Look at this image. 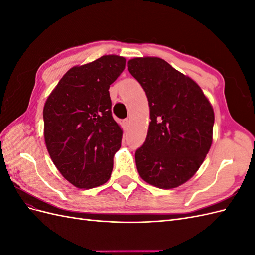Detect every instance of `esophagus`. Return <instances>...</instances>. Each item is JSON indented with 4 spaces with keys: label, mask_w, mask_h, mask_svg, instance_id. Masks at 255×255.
<instances>
[{
    "label": "esophagus",
    "mask_w": 255,
    "mask_h": 255,
    "mask_svg": "<svg viewBox=\"0 0 255 255\" xmlns=\"http://www.w3.org/2000/svg\"><path fill=\"white\" fill-rule=\"evenodd\" d=\"M123 126H125V128H126L129 126V119H128V118H127V119L123 120Z\"/></svg>",
    "instance_id": "obj_1"
}]
</instances>
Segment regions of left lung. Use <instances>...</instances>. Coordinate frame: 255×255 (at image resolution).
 Masks as SVG:
<instances>
[{
  "instance_id": "1",
  "label": "left lung",
  "mask_w": 255,
  "mask_h": 255,
  "mask_svg": "<svg viewBox=\"0 0 255 255\" xmlns=\"http://www.w3.org/2000/svg\"><path fill=\"white\" fill-rule=\"evenodd\" d=\"M128 71L145 91L150 125L135 153L141 179L171 189L194 175L211 149L214 111L199 85L158 57L129 59Z\"/></svg>"
}]
</instances>
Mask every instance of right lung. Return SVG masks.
Segmentation results:
<instances>
[{"label": "right lung", "mask_w": 255, "mask_h": 255, "mask_svg": "<svg viewBox=\"0 0 255 255\" xmlns=\"http://www.w3.org/2000/svg\"><path fill=\"white\" fill-rule=\"evenodd\" d=\"M125 68L126 58L118 55L73 67L45 101V145L75 187L89 189L110 180L122 129L113 118L109 89Z\"/></svg>", "instance_id": "1"}]
</instances>
